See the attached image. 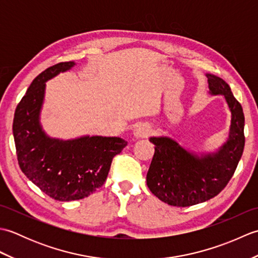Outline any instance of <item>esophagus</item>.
Here are the masks:
<instances>
[{
	"label": "esophagus",
	"instance_id": "34e87169",
	"mask_svg": "<svg viewBox=\"0 0 258 258\" xmlns=\"http://www.w3.org/2000/svg\"><path fill=\"white\" fill-rule=\"evenodd\" d=\"M152 132V128L149 124L146 123H140L134 126L133 130V135L136 139H144L147 138Z\"/></svg>",
	"mask_w": 258,
	"mask_h": 258
}]
</instances>
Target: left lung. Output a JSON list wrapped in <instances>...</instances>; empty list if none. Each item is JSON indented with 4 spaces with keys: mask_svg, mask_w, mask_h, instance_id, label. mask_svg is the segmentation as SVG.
Returning <instances> with one entry per match:
<instances>
[{
    "mask_svg": "<svg viewBox=\"0 0 258 258\" xmlns=\"http://www.w3.org/2000/svg\"><path fill=\"white\" fill-rule=\"evenodd\" d=\"M211 95H223L231 112L225 143L215 152H190L168 136H152L155 145L146 184L157 199L168 205L186 207L206 202L224 189L242 157L245 118L242 105L231 87L216 75L206 74Z\"/></svg>",
    "mask_w": 258,
    "mask_h": 258,
    "instance_id": "1",
    "label": "left lung"
}]
</instances>
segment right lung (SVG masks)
<instances>
[{
  "instance_id": "obj_1",
  "label": "right lung",
  "mask_w": 258,
  "mask_h": 258,
  "mask_svg": "<svg viewBox=\"0 0 258 258\" xmlns=\"http://www.w3.org/2000/svg\"><path fill=\"white\" fill-rule=\"evenodd\" d=\"M74 62L46 69L33 80L15 109L13 136L21 171L43 193L61 202L82 200L105 182L112 160L127 142L120 138L48 136L40 122L46 82L67 72Z\"/></svg>"
}]
</instances>
